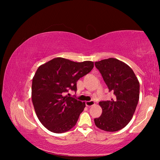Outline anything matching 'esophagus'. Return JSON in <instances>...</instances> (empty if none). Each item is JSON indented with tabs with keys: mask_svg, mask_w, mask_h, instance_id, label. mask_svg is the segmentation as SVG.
Returning <instances> with one entry per match:
<instances>
[{
	"mask_svg": "<svg viewBox=\"0 0 160 160\" xmlns=\"http://www.w3.org/2000/svg\"><path fill=\"white\" fill-rule=\"evenodd\" d=\"M85 104L87 107H92L94 104V102L92 101V100H91V101H88L85 102Z\"/></svg>",
	"mask_w": 160,
	"mask_h": 160,
	"instance_id": "obj_1",
	"label": "esophagus"
}]
</instances>
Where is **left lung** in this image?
Here are the masks:
<instances>
[{
  "label": "left lung",
  "mask_w": 160,
  "mask_h": 160,
  "mask_svg": "<svg viewBox=\"0 0 160 160\" xmlns=\"http://www.w3.org/2000/svg\"><path fill=\"white\" fill-rule=\"evenodd\" d=\"M113 98L99 102L102 113L94 119L97 128L115 132L124 128L133 116L138 103L140 83L128 65L116 58H109L94 63Z\"/></svg>",
  "instance_id": "1"
}]
</instances>
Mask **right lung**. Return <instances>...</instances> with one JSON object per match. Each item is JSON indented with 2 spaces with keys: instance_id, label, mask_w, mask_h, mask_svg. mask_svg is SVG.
<instances>
[{
  "instance_id": "add662e5",
  "label": "right lung",
  "mask_w": 160,
  "mask_h": 160,
  "mask_svg": "<svg viewBox=\"0 0 160 160\" xmlns=\"http://www.w3.org/2000/svg\"><path fill=\"white\" fill-rule=\"evenodd\" d=\"M92 61L55 58L38 68L32 79V99L38 118L48 131L62 133L75 126L85 103L63 96L77 91V81L90 72Z\"/></svg>"
}]
</instances>
